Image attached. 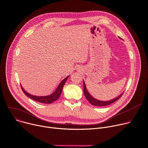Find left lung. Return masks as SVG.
Here are the masks:
<instances>
[{
	"mask_svg": "<svg viewBox=\"0 0 148 148\" xmlns=\"http://www.w3.org/2000/svg\"><path fill=\"white\" fill-rule=\"evenodd\" d=\"M83 90H84V94L86 97L87 100L92 105H95V106H106L110 104H111L112 103H114V102H115L116 101H117L119 98L122 96L123 93L121 95H120L119 96H118L117 97L115 98L114 99H112L111 101H99L97 100L96 99H95L94 97H93L88 92L86 87V84L84 83V82L83 83Z\"/></svg>",
	"mask_w": 148,
	"mask_h": 148,
	"instance_id": "8db88e82",
	"label": "left lung"
}]
</instances>
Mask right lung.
Here are the masks:
<instances>
[{
  "label": "right lung",
  "mask_w": 148,
  "mask_h": 148,
  "mask_svg": "<svg viewBox=\"0 0 148 148\" xmlns=\"http://www.w3.org/2000/svg\"><path fill=\"white\" fill-rule=\"evenodd\" d=\"M68 77H69V76H68L65 78H64V79L61 82V83L59 84V86L56 88V90L53 93H52L50 95L46 96H34V95L28 93L26 91H25L22 86H21V88H22L23 92L27 96L29 97V98H31L32 99H33L34 101L41 102V103H52V102L56 101L58 98L60 97V96L62 93V89H63L64 85Z\"/></svg>",
  "instance_id": "obj_1"
}]
</instances>
